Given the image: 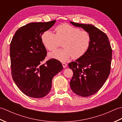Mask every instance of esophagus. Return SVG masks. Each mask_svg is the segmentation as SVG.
Listing matches in <instances>:
<instances>
[{"label":"esophagus","mask_w":122,"mask_h":122,"mask_svg":"<svg viewBox=\"0 0 122 122\" xmlns=\"http://www.w3.org/2000/svg\"><path fill=\"white\" fill-rule=\"evenodd\" d=\"M62 66L64 68H65L67 66V64L66 63H62Z\"/></svg>","instance_id":"34e87169"}]
</instances>
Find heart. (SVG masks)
<instances>
[{"instance_id":"b5f03b06","label":"heart","mask_w":122,"mask_h":122,"mask_svg":"<svg viewBox=\"0 0 122 122\" xmlns=\"http://www.w3.org/2000/svg\"><path fill=\"white\" fill-rule=\"evenodd\" d=\"M56 32L48 30L41 36L44 46L49 51L54 50L62 42L64 48L49 53L50 58L65 62L72 56L73 59L81 58L89 50L91 37L87 31L65 24L57 27Z\"/></svg>"}]
</instances>
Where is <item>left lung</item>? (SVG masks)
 <instances>
[{"label":"left lung","instance_id":"obj_1","mask_svg":"<svg viewBox=\"0 0 122 122\" xmlns=\"http://www.w3.org/2000/svg\"><path fill=\"white\" fill-rule=\"evenodd\" d=\"M90 33L91 43L84 55L68 65L73 72L70 87L75 94L89 97L99 90L110 75L112 50L107 35L92 25L70 21Z\"/></svg>","mask_w":122,"mask_h":122}]
</instances>
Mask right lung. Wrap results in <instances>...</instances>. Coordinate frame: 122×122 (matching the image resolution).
<instances>
[{
  "label": "right lung",
  "mask_w": 122,
  "mask_h": 122,
  "mask_svg": "<svg viewBox=\"0 0 122 122\" xmlns=\"http://www.w3.org/2000/svg\"><path fill=\"white\" fill-rule=\"evenodd\" d=\"M55 22L28 24L15 32L10 43L12 79L20 90L29 97L38 98L47 95L53 77L63 69L62 63L55 59L42 64L46 50L41 36Z\"/></svg>",
  "instance_id": "1"
}]
</instances>
